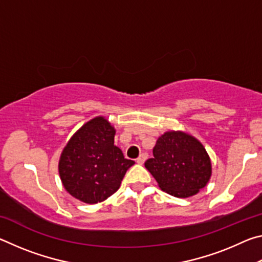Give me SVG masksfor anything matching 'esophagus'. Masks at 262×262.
<instances>
[{
    "label": "esophagus",
    "instance_id": "1",
    "mask_svg": "<svg viewBox=\"0 0 262 262\" xmlns=\"http://www.w3.org/2000/svg\"><path fill=\"white\" fill-rule=\"evenodd\" d=\"M147 158H148V154L147 152H142L140 156L136 158V163L137 164H143Z\"/></svg>",
    "mask_w": 262,
    "mask_h": 262
}]
</instances>
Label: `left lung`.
I'll list each match as a JSON object with an SVG mask.
<instances>
[{"label":"left lung","instance_id":"left-lung-1","mask_svg":"<svg viewBox=\"0 0 262 262\" xmlns=\"http://www.w3.org/2000/svg\"><path fill=\"white\" fill-rule=\"evenodd\" d=\"M154 157L144 163L162 190L177 198L193 196L211 177L209 155L187 133L171 130L158 137Z\"/></svg>","mask_w":262,"mask_h":262}]
</instances>
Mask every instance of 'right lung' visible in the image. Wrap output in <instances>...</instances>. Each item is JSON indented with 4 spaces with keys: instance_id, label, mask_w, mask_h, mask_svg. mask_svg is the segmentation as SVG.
Here are the masks:
<instances>
[{
    "instance_id": "1",
    "label": "right lung",
    "mask_w": 262,
    "mask_h": 262,
    "mask_svg": "<svg viewBox=\"0 0 262 262\" xmlns=\"http://www.w3.org/2000/svg\"><path fill=\"white\" fill-rule=\"evenodd\" d=\"M114 127L96 117L79 128L62 150L59 174L66 190L89 205L103 202L119 189L134 161L114 145Z\"/></svg>"
}]
</instances>
